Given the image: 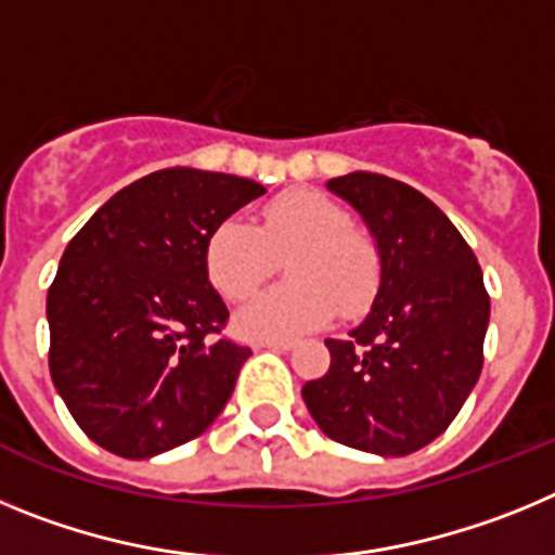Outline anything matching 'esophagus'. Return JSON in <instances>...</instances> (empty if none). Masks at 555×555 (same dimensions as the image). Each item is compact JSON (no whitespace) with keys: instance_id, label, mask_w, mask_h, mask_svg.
Listing matches in <instances>:
<instances>
[{"instance_id":"34e87169","label":"esophagus","mask_w":555,"mask_h":555,"mask_svg":"<svg viewBox=\"0 0 555 555\" xmlns=\"http://www.w3.org/2000/svg\"><path fill=\"white\" fill-rule=\"evenodd\" d=\"M258 347H263V350L283 352V350H292L294 341H286V338H267V341H261V345H258Z\"/></svg>"}]
</instances>
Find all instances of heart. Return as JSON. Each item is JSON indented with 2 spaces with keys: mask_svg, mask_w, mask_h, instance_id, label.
Returning <instances> with one entry per match:
<instances>
[{
  "mask_svg": "<svg viewBox=\"0 0 555 555\" xmlns=\"http://www.w3.org/2000/svg\"><path fill=\"white\" fill-rule=\"evenodd\" d=\"M286 263L292 281L261 294L238 313L253 338H286L322 327L333 313L358 317L380 288V255L352 230L345 208L317 191H286L263 205L253 228L230 217L205 244L210 283L233 302L253 297Z\"/></svg>",
  "mask_w": 555,
  "mask_h": 555,
  "instance_id": "1",
  "label": "heart"
}]
</instances>
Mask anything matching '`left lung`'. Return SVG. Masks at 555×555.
Here are the masks:
<instances>
[{
	"label": "left lung",
	"instance_id": "obj_1",
	"mask_svg": "<svg viewBox=\"0 0 555 555\" xmlns=\"http://www.w3.org/2000/svg\"><path fill=\"white\" fill-rule=\"evenodd\" d=\"M364 217L380 255L372 311L327 338L331 370L302 400L333 442L409 455L448 430L483 366L489 294L475 253L425 194L372 171L327 180Z\"/></svg>",
	"mask_w": 555,
	"mask_h": 555
}]
</instances>
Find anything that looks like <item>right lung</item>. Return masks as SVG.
I'll list each match as a JSON object with an SVG mask.
<instances>
[{"instance_id":"obj_1","label":"right lung","mask_w":555,"mask_h":555,"mask_svg":"<svg viewBox=\"0 0 555 555\" xmlns=\"http://www.w3.org/2000/svg\"><path fill=\"white\" fill-rule=\"evenodd\" d=\"M263 185L175 166L113 194L68 242L47 294L49 372L82 434L121 459L197 439L253 350L222 336L228 308L205 244Z\"/></svg>"}]
</instances>
